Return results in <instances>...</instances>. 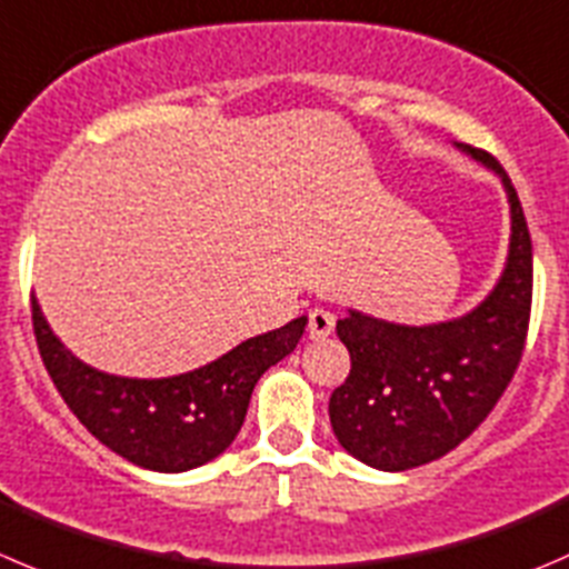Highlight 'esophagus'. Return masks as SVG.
I'll use <instances>...</instances> for the list:
<instances>
[{
    "label": "esophagus",
    "instance_id": "1",
    "mask_svg": "<svg viewBox=\"0 0 569 569\" xmlns=\"http://www.w3.org/2000/svg\"><path fill=\"white\" fill-rule=\"evenodd\" d=\"M336 328V317L330 311H325V308H313L311 313H308V336L311 339H325V336L333 333Z\"/></svg>",
    "mask_w": 569,
    "mask_h": 569
}]
</instances>
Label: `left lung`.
<instances>
[{
    "label": "left lung",
    "mask_w": 569,
    "mask_h": 569,
    "mask_svg": "<svg viewBox=\"0 0 569 569\" xmlns=\"http://www.w3.org/2000/svg\"><path fill=\"white\" fill-rule=\"evenodd\" d=\"M456 147L492 169L509 200V256L495 289L448 322H386L356 308L336 322L350 375L330 395V425L352 459L383 472L428 465L465 442L511 383L526 345L533 256L520 197L489 152Z\"/></svg>",
    "instance_id": "1"
}]
</instances>
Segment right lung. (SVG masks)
I'll list each match as a JSON object with an SVG mask.
<instances>
[{
    "label": "right lung",
    "mask_w": 569,
    "mask_h": 569,
    "mask_svg": "<svg viewBox=\"0 0 569 569\" xmlns=\"http://www.w3.org/2000/svg\"><path fill=\"white\" fill-rule=\"evenodd\" d=\"M306 325L308 317H297L172 378H121L80 361L32 297L38 350L66 406L104 448L156 472L194 470L224 453L244 425L258 378L295 350Z\"/></svg>",
    "instance_id": "add662e5"
}]
</instances>
